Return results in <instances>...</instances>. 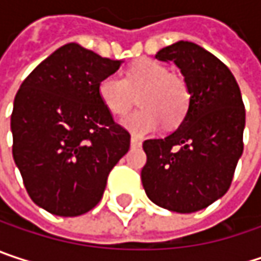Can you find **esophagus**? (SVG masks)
<instances>
[{
  "instance_id": "obj_1",
  "label": "esophagus",
  "mask_w": 261,
  "mask_h": 261,
  "mask_svg": "<svg viewBox=\"0 0 261 261\" xmlns=\"http://www.w3.org/2000/svg\"><path fill=\"white\" fill-rule=\"evenodd\" d=\"M140 145H142L140 139L136 137V136H131V146H133V148H139Z\"/></svg>"
}]
</instances>
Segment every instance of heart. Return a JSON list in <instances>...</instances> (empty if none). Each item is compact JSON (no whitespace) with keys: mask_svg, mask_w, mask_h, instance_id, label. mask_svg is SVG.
<instances>
[{"mask_svg":"<svg viewBox=\"0 0 261 261\" xmlns=\"http://www.w3.org/2000/svg\"><path fill=\"white\" fill-rule=\"evenodd\" d=\"M98 98L113 116L128 113L136 96L142 109L125 118L124 125L136 136L155 131L162 121L178 125L190 106V89L186 80L152 59H139L125 69L124 80L107 75L98 83Z\"/></svg>","mask_w":261,"mask_h":261,"instance_id":"1","label":"heart"}]
</instances>
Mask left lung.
Returning a JSON list of instances; mask_svg holds the SVG:
<instances>
[{
    "label": "left lung",
    "instance_id": "obj_1",
    "mask_svg": "<svg viewBox=\"0 0 261 261\" xmlns=\"http://www.w3.org/2000/svg\"><path fill=\"white\" fill-rule=\"evenodd\" d=\"M155 59L174 62L190 89V106L174 133L143 142L142 184L171 212L193 213L230 189L243 152L245 106L231 71L196 43L180 40Z\"/></svg>",
    "mask_w": 261,
    "mask_h": 261
}]
</instances>
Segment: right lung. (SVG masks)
Here are the masks:
<instances>
[{"label": "right lung", "mask_w": 261, "mask_h": 261, "mask_svg": "<svg viewBox=\"0 0 261 261\" xmlns=\"http://www.w3.org/2000/svg\"><path fill=\"white\" fill-rule=\"evenodd\" d=\"M121 63L68 43L37 65L15 96L13 159L30 198L53 215L92 210L130 149V133L113 121L96 92Z\"/></svg>", "instance_id": "right-lung-1"}]
</instances>
